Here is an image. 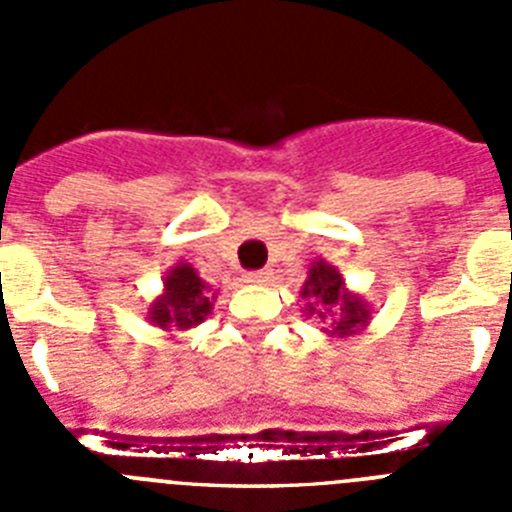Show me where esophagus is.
I'll list each match as a JSON object with an SVG mask.
<instances>
[{
	"label": "esophagus",
	"mask_w": 512,
	"mask_h": 512,
	"mask_svg": "<svg viewBox=\"0 0 512 512\" xmlns=\"http://www.w3.org/2000/svg\"><path fill=\"white\" fill-rule=\"evenodd\" d=\"M248 284H269L271 282V271L269 269H259V271H248L246 277Z\"/></svg>",
	"instance_id": "34e87169"
}]
</instances>
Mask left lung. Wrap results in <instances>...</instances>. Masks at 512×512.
<instances>
[{
	"mask_svg": "<svg viewBox=\"0 0 512 512\" xmlns=\"http://www.w3.org/2000/svg\"><path fill=\"white\" fill-rule=\"evenodd\" d=\"M307 318H320L328 328V338H354L364 333L372 320V305L346 287L341 271L325 259H315L307 269V279L300 289Z\"/></svg>",
	"mask_w": 512,
	"mask_h": 512,
	"instance_id": "left-lung-1",
	"label": "left lung"
}]
</instances>
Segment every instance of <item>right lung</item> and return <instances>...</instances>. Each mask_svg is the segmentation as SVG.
Here are the masks:
<instances>
[{
    "label": "right lung",
    "instance_id": "obj_1",
    "mask_svg": "<svg viewBox=\"0 0 512 512\" xmlns=\"http://www.w3.org/2000/svg\"><path fill=\"white\" fill-rule=\"evenodd\" d=\"M215 300L217 292H212V287L197 274V269L187 261H179L166 271L164 289L146 307V320L164 330L169 338H176V333L205 323L212 315Z\"/></svg>",
    "mask_w": 512,
    "mask_h": 512
}]
</instances>
